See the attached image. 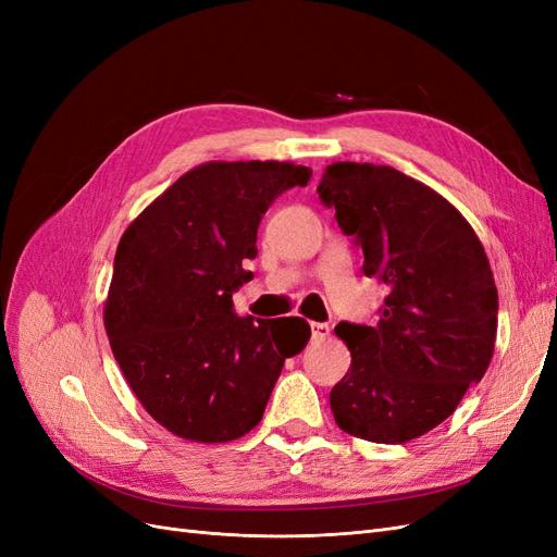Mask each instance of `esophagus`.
<instances>
[{"instance_id": "34e87169", "label": "esophagus", "mask_w": 557, "mask_h": 557, "mask_svg": "<svg viewBox=\"0 0 557 557\" xmlns=\"http://www.w3.org/2000/svg\"><path fill=\"white\" fill-rule=\"evenodd\" d=\"M311 336L315 342L325 339V336H330V325L327 323H311Z\"/></svg>"}]
</instances>
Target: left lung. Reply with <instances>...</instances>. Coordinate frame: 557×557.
<instances>
[{
  "label": "left lung",
  "mask_w": 557,
  "mask_h": 557,
  "mask_svg": "<svg viewBox=\"0 0 557 557\" xmlns=\"http://www.w3.org/2000/svg\"><path fill=\"white\" fill-rule=\"evenodd\" d=\"M318 197L387 285L379 323L334 327L350 369L330 407L344 432L404 444L458 409L483 379L497 334L491 262L460 211L393 166L332 162Z\"/></svg>",
  "instance_id": "left-lung-1"
}]
</instances>
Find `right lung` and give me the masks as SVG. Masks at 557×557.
<instances>
[{"label":"right lung","instance_id":"add662e5","mask_svg":"<svg viewBox=\"0 0 557 557\" xmlns=\"http://www.w3.org/2000/svg\"><path fill=\"white\" fill-rule=\"evenodd\" d=\"M309 166L209 162L183 174L115 250L104 325L115 362L162 428L223 444L260 423L285 358L307 346L301 318L239 315L232 293L252 278L258 227Z\"/></svg>","mask_w":557,"mask_h":557}]
</instances>
